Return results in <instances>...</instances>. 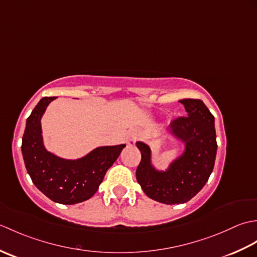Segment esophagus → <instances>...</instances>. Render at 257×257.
<instances>
[{
	"label": "esophagus",
	"instance_id": "34e87169",
	"mask_svg": "<svg viewBox=\"0 0 257 257\" xmlns=\"http://www.w3.org/2000/svg\"><path fill=\"white\" fill-rule=\"evenodd\" d=\"M137 138H138V133L136 132V130H134V132H132L129 134L128 138H127V144L129 146H134L136 144V141H137Z\"/></svg>",
	"mask_w": 257,
	"mask_h": 257
}]
</instances>
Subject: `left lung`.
Segmentation results:
<instances>
[{"label":"left lung","mask_w":257,"mask_h":257,"mask_svg":"<svg viewBox=\"0 0 257 257\" xmlns=\"http://www.w3.org/2000/svg\"><path fill=\"white\" fill-rule=\"evenodd\" d=\"M188 112L170 123L172 134L185 143L184 154L165 172L151 166L150 148L137 143L141 160L136 178L150 199L165 204L185 203L204 187L214 168L216 135L214 117L201 99L179 100Z\"/></svg>","instance_id":"left-lung-1"}]
</instances>
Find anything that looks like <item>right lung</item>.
Returning a JSON list of instances; mask_svg holds the SVG:
<instances>
[{
  "label": "right lung",
  "instance_id": "obj_1",
  "mask_svg": "<svg viewBox=\"0 0 257 257\" xmlns=\"http://www.w3.org/2000/svg\"><path fill=\"white\" fill-rule=\"evenodd\" d=\"M55 97H43L26 120L22 154L33 183L52 201L75 204L90 199L125 145L99 147L78 160H65L48 152L42 140L41 118Z\"/></svg>",
  "mask_w": 257,
  "mask_h": 257
}]
</instances>
